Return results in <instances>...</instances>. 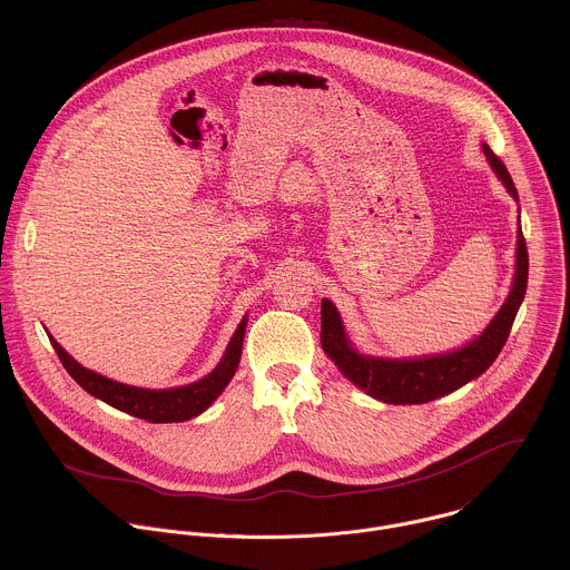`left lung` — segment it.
<instances>
[{"mask_svg": "<svg viewBox=\"0 0 570 570\" xmlns=\"http://www.w3.org/2000/svg\"><path fill=\"white\" fill-rule=\"evenodd\" d=\"M483 151L495 175L507 186V190L518 199V190L507 166L500 163V158L489 149L488 145H483ZM527 278H529V252H527L522 230H518L515 278L509 292V298L504 301V305L500 307V312L489 323L488 328L468 346L454 353L419 357V360L362 357L348 344L337 309L326 298L321 305V342L326 355L337 364V368L355 386L366 391L371 397L382 400L386 404H425L461 389L463 384H468L470 380L488 371L509 337L518 307L527 292Z\"/></svg>", "mask_w": 570, "mask_h": 570, "instance_id": "left-lung-1", "label": "left lung"}]
</instances>
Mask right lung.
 Here are the masks:
<instances>
[{
    "label": "right lung",
    "instance_id": "right-lung-1",
    "mask_svg": "<svg viewBox=\"0 0 570 570\" xmlns=\"http://www.w3.org/2000/svg\"><path fill=\"white\" fill-rule=\"evenodd\" d=\"M245 325H247V321L244 318L226 348L224 360L208 377H204L195 384L181 386V389H170V391L134 389V386L107 380L98 373L82 368L75 357H70L61 348V344L52 335H50V342H52L61 364L66 366V371L89 395L102 400L109 406L127 412V414H134L138 419H145L151 423H170V421H186V419L197 416L222 395V391L228 386V382L233 380V375L239 366L242 348H244Z\"/></svg>",
    "mask_w": 570,
    "mask_h": 570
}]
</instances>
